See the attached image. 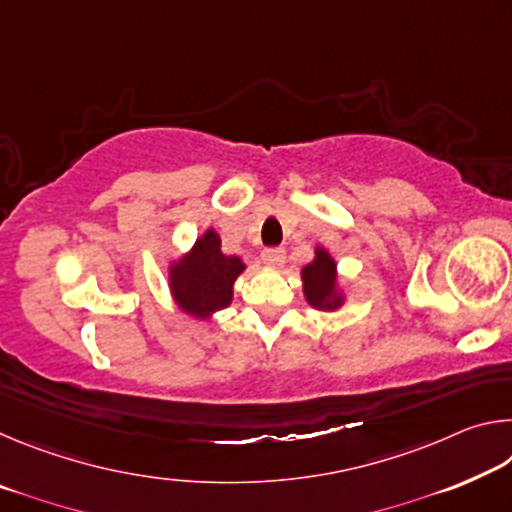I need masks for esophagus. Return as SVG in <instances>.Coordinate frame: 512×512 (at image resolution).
Wrapping results in <instances>:
<instances>
[{
    "instance_id": "1",
    "label": "esophagus",
    "mask_w": 512,
    "mask_h": 512,
    "mask_svg": "<svg viewBox=\"0 0 512 512\" xmlns=\"http://www.w3.org/2000/svg\"><path fill=\"white\" fill-rule=\"evenodd\" d=\"M262 262L271 268H280L284 264V250L282 248H266L262 253Z\"/></svg>"
}]
</instances>
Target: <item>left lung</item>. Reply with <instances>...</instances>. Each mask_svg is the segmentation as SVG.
I'll return each mask as SVG.
<instances>
[{
  "label": "left lung",
  "instance_id": "left-lung-1",
  "mask_svg": "<svg viewBox=\"0 0 512 512\" xmlns=\"http://www.w3.org/2000/svg\"><path fill=\"white\" fill-rule=\"evenodd\" d=\"M302 291L314 309L332 311L343 305V293L336 277V262L323 246L316 248L314 262L302 266Z\"/></svg>",
  "mask_w": 512,
  "mask_h": 512
}]
</instances>
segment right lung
Wrapping results in <instances>:
<instances>
[{
	"mask_svg": "<svg viewBox=\"0 0 512 512\" xmlns=\"http://www.w3.org/2000/svg\"><path fill=\"white\" fill-rule=\"evenodd\" d=\"M241 257L221 253V237L207 228L189 253L169 266V291L180 311L207 320L232 302V287L244 273Z\"/></svg>",
	"mask_w": 512,
	"mask_h": 512,
	"instance_id": "1",
	"label": "right lung"
}]
</instances>
